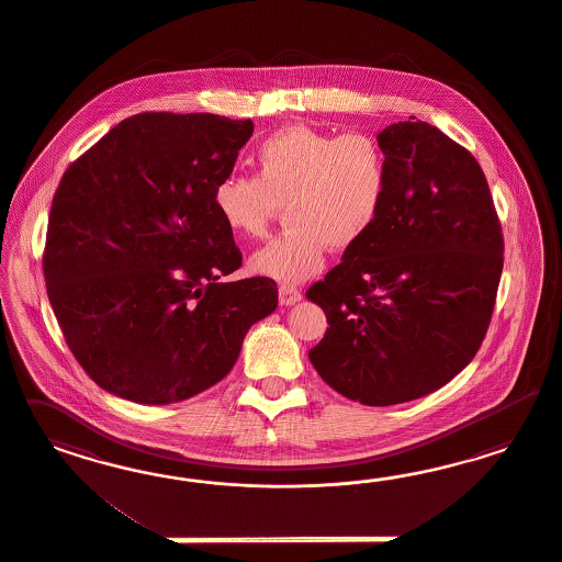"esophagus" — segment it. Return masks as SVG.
<instances>
[{"instance_id": "esophagus-1", "label": "esophagus", "mask_w": 562, "mask_h": 562, "mask_svg": "<svg viewBox=\"0 0 562 562\" xmlns=\"http://www.w3.org/2000/svg\"><path fill=\"white\" fill-rule=\"evenodd\" d=\"M301 299H303V292L299 289H294V286H280V289H278V301H280V305H296Z\"/></svg>"}]
</instances>
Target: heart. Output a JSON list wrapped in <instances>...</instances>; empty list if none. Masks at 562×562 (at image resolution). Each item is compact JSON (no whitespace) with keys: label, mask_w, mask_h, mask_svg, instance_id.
Listing matches in <instances>:
<instances>
[{"label":"heart","mask_w":562,"mask_h":562,"mask_svg":"<svg viewBox=\"0 0 562 562\" xmlns=\"http://www.w3.org/2000/svg\"><path fill=\"white\" fill-rule=\"evenodd\" d=\"M256 172H228L212 205L238 240L261 238L282 205L289 228L249 259V270L280 284H301L325 268L329 247L346 251L371 233L387 195L390 169L369 134H327L289 125L259 142Z\"/></svg>","instance_id":"obj_1"}]
</instances>
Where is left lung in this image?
<instances>
[{
	"label": "left lung",
	"instance_id": "1",
	"mask_svg": "<svg viewBox=\"0 0 562 562\" xmlns=\"http://www.w3.org/2000/svg\"><path fill=\"white\" fill-rule=\"evenodd\" d=\"M385 204L371 233L306 290L329 327L308 350L329 387L364 406L437 392L486 336L503 233L476 158L426 121L385 127Z\"/></svg>",
	"mask_w": 562,
	"mask_h": 562
}]
</instances>
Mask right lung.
Returning <instances> with one entry per match:
<instances>
[{
  "instance_id": "1",
  "label": "right lung",
  "mask_w": 562,
  "mask_h": 562,
  "mask_svg": "<svg viewBox=\"0 0 562 562\" xmlns=\"http://www.w3.org/2000/svg\"><path fill=\"white\" fill-rule=\"evenodd\" d=\"M251 134V120L139 113L66 170L43 272L71 355L104 392L154 406L193 397L276 311L270 278L221 280L243 257L212 189Z\"/></svg>"
}]
</instances>
